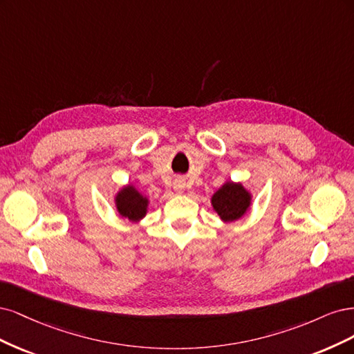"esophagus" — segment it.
<instances>
[{
	"label": "esophagus",
	"instance_id": "34e87169",
	"mask_svg": "<svg viewBox=\"0 0 354 354\" xmlns=\"http://www.w3.org/2000/svg\"><path fill=\"white\" fill-rule=\"evenodd\" d=\"M174 188H175V191L182 192L185 189V180L184 179H176L175 184H174Z\"/></svg>",
	"mask_w": 354,
	"mask_h": 354
}]
</instances>
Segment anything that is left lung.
Wrapping results in <instances>:
<instances>
[{
  "label": "left lung",
  "instance_id": "obj_1",
  "mask_svg": "<svg viewBox=\"0 0 354 354\" xmlns=\"http://www.w3.org/2000/svg\"><path fill=\"white\" fill-rule=\"evenodd\" d=\"M252 204V194H250L243 184H235L227 180L213 194L212 206L213 210L219 214L223 222H234L241 219Z\"/></svg>",
  "mask_w": 354,
  "mask_h": 354
}]
</instances>
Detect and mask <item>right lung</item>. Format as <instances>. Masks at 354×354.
<instances>
[{
  "instance_id": "add662e5",
  "label": "right lung",
  "mask_w": 354,
  "mask_h": 354,
  "mask_svg": "<svg viewBox=\"0 0 354 354\" xmlns=\"http://www.w3.org/2000/svg\"><path fill=\"white\" fill-rule=\"evenodd\" d=\"M116 210L122 218L129 222H140L147 214L148 198L136 189L133 185L123 187L115 197Z\"/></svg>"
}]
</instances>
